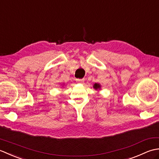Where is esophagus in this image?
<instances>
[{
	"mask_svg": "<svg viewBox=\"0 0 159 159\" xmlns=\"http://www.w3.org/2000/svg\"><path fill=\"white\" fill-rule=\"evenodd\" d=\"M76 82L79 83H83L84 82V79H76Z\"/></svg>",
	"mask_w": 159,
	"mask_h": 159,
	"instance_id": "obj_1",
	"label": "esophagus"
}]
</instances>
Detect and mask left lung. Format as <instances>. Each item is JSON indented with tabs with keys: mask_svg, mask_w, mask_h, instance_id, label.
I'll use <instances>...</instances> for the list:
<instances>
[{
	"mask_svg": "<svg viewBox=\"0 0 159 159\" xmlns=\"http://www.w3.org/2000/svg\"><path fill=\"white\" fill-rule=\"evenodd\" d=\"M93 88L95 89L96 90H100L101 89V85L100 83H95L93 84Z\"/></svg>",
	"mask_w": 159,
	"mask_h": 159,
	"instance_id": "1",
	"label": "left lung"
}]
</instances>
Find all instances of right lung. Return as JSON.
Listing matches in <instances>:
<instances>
[{"label": "right lung", "mask_w": 159, "mask_h": 159, "mask_svg": "<svg viewBox=\"0 0 159 159\" xmlns=\"http://www.w3.org/2000/svg\"><path fill=\"white\" fill-rule=\"evenodd\" d=\"M63 85H64V84H63Z\"/></svg>", "instance_id": "obj_1"}]
</instances>
